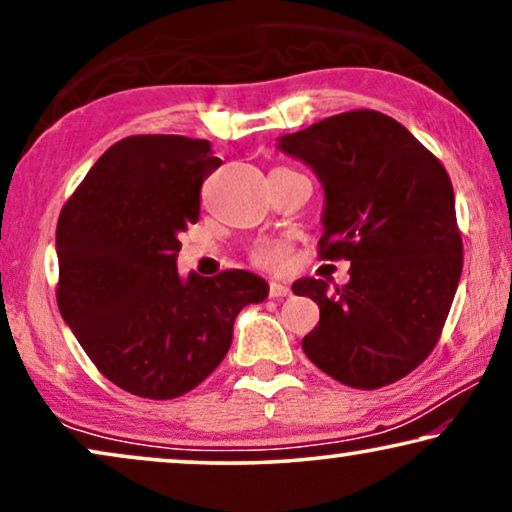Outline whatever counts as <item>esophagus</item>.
Returning a JSON list of instances; mask_svg holds the SVG:
<instances>
[{"label":"esophagus","instance_id":"1","mask_svg":"<svg viewBox=\"0 0 512 512\" xmlns=\"http://www.w3.org/2000/svg\"><path fill=\"white\" fill-rule=\"evenodd\" d=\"M291 296V286L284 282H270V298H286Z\"/></svg>","mask_w":512,"mask_h":512}]
</instances>
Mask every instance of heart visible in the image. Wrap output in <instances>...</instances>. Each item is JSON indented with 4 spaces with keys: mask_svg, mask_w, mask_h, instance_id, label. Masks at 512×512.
Returning a JSON list of instances; mask_svg holds the SVG:
<instances>
[{
    "mask_svg": "<svg viewBox=\"0 0 512 512\" xmlns=\"http://www.w3.org/2000/svg\"><path fill=\"white\" fill-rule=\"evenodd\" d=\"M254 261L263 268H279L284 265L286 256H289V247L284 242H261L254 249Z\"/></svg>",
    "mask_w": 512,
    "mask_h": 512,
    "instance_id": "1",
    "label": "heart"
}]
</instances>
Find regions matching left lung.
<instances>
[{
    "label": "left lung",
    "mask_w": 512,
    "mask_h": 512,
    "mask_svg": "<svg viewBox=\"0 0 512 512\" xmlns=\"http://www.w3.org/2000/svg\"><path fill=\"white\" fill-rule=\"evenodd\" d=\"M324 188L321 258H347L349 282L298 279L319 305L303 338L314 366L354 389H380L436 347L457 293L461 235L445 167L380 111L338 114L279 137Z\"/></svg>",
    "instance_id": "1"
}]
</instances>
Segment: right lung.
<instances>
[{"mask_svg": "<svg viewBox=\"0 0 512 512\" xmlns=\"http://www.w3.org/2000/svg\"><path fill=\"white\" fill-rule=\"evenodd\" d=\"M221 165L207 139L116 142L62 207L58 307L97 370L130 394L167 401L223 361L242 307L268 282L247 270L181 277L179 233L200 219V188Z\"/></svg>", "mask_w": 512, "mask_h": 512, "instance_id": "1", "label": "right lung"}]
</instances>
